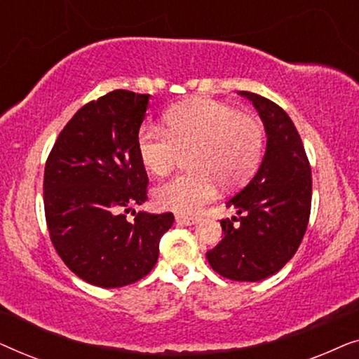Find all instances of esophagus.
I'll list each match as a JSON object with an SVG mask.
<instances>
[{
  "instance_id": "34e87169",
  "label": "esophagus",
  "mask_w": 359,
  "mask_h": 359,
  "mask_svg": "<svg viewBox=\"0 0 359 359\" xmlns=\"http://www.w3.org/2000/svg\"><path fill=\"white\" fill-rule=\"evenodd\" d=\"M175 220L178 225H194L198 222V217H188V215H183V214H178L175 215Z\"/></svg>"
}]
</instances>
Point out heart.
I'll return each mask as SVG.
<instances>
[{
	"mask_svg": "<svg viewBox=\"0 0 359 359\" xmlns=\"http://www.w3.org/2000/svg\"><path fill=\"white\" fill-rule=\"evenodd\" d=\"M165 126H142L137 151L154 176L168 175L181 154L191 171L175 176L155 191L158 208L196 214L215 198L217 183L235 188L247 181L262 158L264 130L252 114L212 100L180 104L165 116Z\"/></svg>",
	"mask_w": 359,
	"mask_h": 359,
	"instance_id": "b5f03b06",
	"label": "heart"
}]
</instances>
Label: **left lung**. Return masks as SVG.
<instances>
[{
	"label": "left lung",
	"mask_w": 359,
	"mask_h": 359,
	"mask_svg": "<svg viewBox=\"0 0 359 359\" xmlns=\"http://www.w3.org/2000/svg\"><path fill=\"white\" fill-rule=\"evenodd\" d=\"M266 130V154L253 180L227 203L237 217L220 220L224 238L205 253L215 273L232 281H262L278 273L297 252L312 203L311 165L301 135L283 107L255 93Z\"/></svg>",
	"instance_id": "8db88e82"
}]
</instances>
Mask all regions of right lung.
Returning <instances> with one entry per match:
<instances>
[{
	"mask_svg": "<svg viewBox=\"0 0 359 359\" xmlns=\"http://www.w3.org/2000/svg\"><path fill=\"white\" fill-rule=\"evenodd\" d=\"M149 95L116 90L90 101L67 122L43 171V208L50 240L83 281L122 287L147 276L158 259L171 212L135 214L147 201L137 151Z\"/></svg>",
	"mask_w": 359,
	"mask_h": 359,
	"instance_id": "obj_1",
	"label": "right lung"
}]
</instances>
